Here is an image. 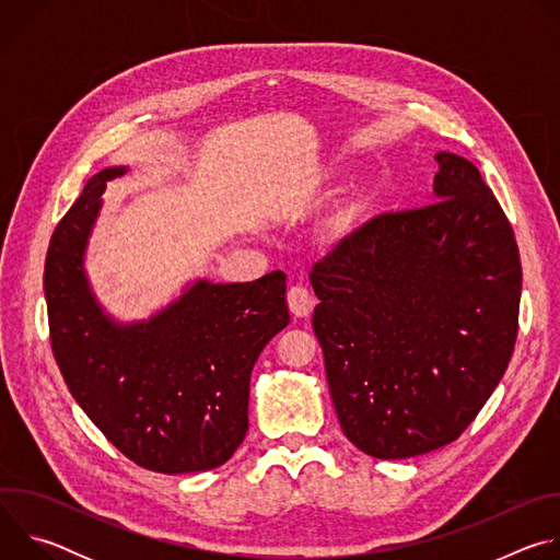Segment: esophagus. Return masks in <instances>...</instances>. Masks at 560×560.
<instances>
[{
  "label": "esophagus",
  "instance_id": "obj_1",
  "mask_svg": "<svg viewBox=\"0 0 560 560\" xmlns=\"http://www.w3.org/2000/svg\"><path fill=\"white\" fill-rule=\"evenodd\" d=\"M288 307H290V312H292L294 316H299V318L307 316V314L312 312V307H314V296H312V292H310L307 288H303V285H292V288L288 290Z\"/></svg>",
  "mask_w": 560,
  "mask_h": 560
}]
</instances>
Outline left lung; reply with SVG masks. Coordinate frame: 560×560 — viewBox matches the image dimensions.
I'll use <instances>...</instances> for the list:
<instances>
[{"label":"left lung","mask_w":560,"mask_h":560,"mask_svg":"<svg viewBox=\"0 0 560 560\" xmlns=\"http://www.w3.org/2000/svg\"><path fill=\"white\" fill-rule=\"evenodd\" d=\"M434 159V203L372 219L310 272L341 430L385 460L458 439L518 332L512 225L471 162L445 150Z\"/></svg>","instance_id":"obj_1"}]
</instances>
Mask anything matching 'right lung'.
Here are the masks:
<instances>
[{"label":"right lung","mask_w":560,"mask_h":560,"mask_svg":"<svg viewBox=\"0 0 560 560\" xmlns=\"http://www.w3.org/2000/svg\"><path fill=\"white\" fill-rule=\"evenodd\" d=\"M126 173L93 175L52 232L44 270L52 354L79 408L130 460L162 474L212 469L244 443L253 368L290 324L285 275L195 279L148 318L119 322L93 292L86 250L106 184Z\"/></svg>","instance_id":"1"}]
</instances>
